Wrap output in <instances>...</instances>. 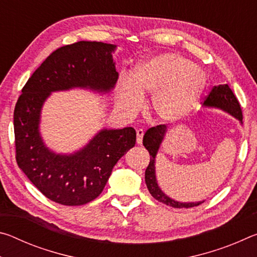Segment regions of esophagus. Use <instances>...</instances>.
Here are the masks:
<instances>
[{
  "mask_svg": "<svg viewBox=\"0 0 257 257\" xmlns=\"http://www.w3.org/2000/svg\"><path fill=\"white\" fill-rule=\"evenodd\" d=\"M137 144L138 145H142V143H143V137H144V130L143 129H138L137 130Z\"/></svg>",
  "mask_w": 257,
  "mask_h": 257,
  "instance_id": "34e87169",
  "label": "esophagus"
}]
</instances>
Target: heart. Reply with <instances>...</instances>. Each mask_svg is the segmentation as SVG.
Wrapping results in <instances>:
<instances>
[{
    "label": "heart",
    "mask_w": 257,
    "mask_h": 257,
    "mask_svg": "<svg viewBox=\"0 0 257 257\" xmlns=\"http://www.w3.org/2000/svg\"><path fill=\"white\" fill-rule=\"evenodd\" d=\"M205 87L202 69L177 53H162L139 63L132 82L118 85V107L125 114L136 112L143 96L152 95L151 111L161 122L177 123L186 119Z\"/></svg>",
    "instance_id": "1"
}]
</instances>
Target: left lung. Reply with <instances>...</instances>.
<instances>
[{
	"label": "left lung",
	"mask_w": 257,
	"mask_h": 257,
	"mask_svg": "<svg viewBox=\"0 0 257 257\" xmlns=\"http://www.w3.org/2000/svg\"><path fill=\"white\" fill-rule=\"evenodd\" d=\"M204 105L205 106H213L219 107L221 110L230 113L234 118H237L242 123V112L240 104H239L237 97L228 85H219L214 86L211 89V92L204 101ZM165 132H167V125L165 124H159L156 127L150 128L144 135L143 138V145L145 149L149 151L151 155L150 164L145 171V182L149 191L151 193L156 201L165 204V205L176 207V208H189L194 206H198L199 204L203 202L197 203H180L177 202L175 199L168 197L156 182L155 177V156L160 149L161 143H162L163 138L165 136Z\"/></svg>",
	"instance_id": "left-lung-1"
}]
</instances>
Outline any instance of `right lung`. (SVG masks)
<instances>
[{"label": "right lung", "mask_w": 257, "mask_h": 257, "mask_svg": "<svg viewBox=\"0 0 257 257\" xmlns=\"http://www.w3.org/2000/svg\"><path fill=\"white\" fill-rule=\"evenodd\" d=\"M114 49L113 44L86 41L60 47L36 69L17 101V163L45 197L61 205L94 201L113 167L136 143L133 127L103 129L82 150L60 155L47 149L38 130L42 106L52 92L73 87L110 92L119 77L112 58Z\"/></svg>", "instance_id": "right-lung-1"}]
</instances>
